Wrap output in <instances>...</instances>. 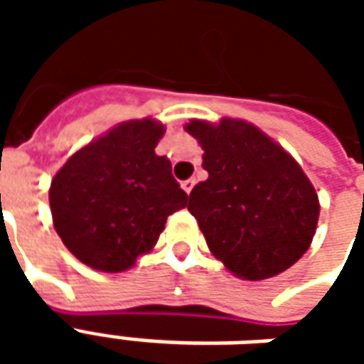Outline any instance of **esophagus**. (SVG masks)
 I'll list each match as a JSON object with an SVG mask.
<instances>
[{"label":"esophagus","mask_w":364,"mask_h":364,"mask_svg":"<svg viewBox=\"0 0 364 364\" xmlns=\"http://www.w3.org/2000/svg\"><path fill=\"white\" fill-rule=\"evenodd\" d=\"M181 187L185 193H191V191H193V187H195V179H187V181H183Z\"/></svg>","instance_id":"obj_1"}]
</instances>
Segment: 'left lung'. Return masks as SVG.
Returning a JSON list of instances; mask_svg holds the SVG:
<instances>
[{
    "label": "left lung",
    "instance_id": "left-lung-1",
    "mask_svg": "<svg viewBox=\"0 0 364 364\" xmlns=\"http://www.w3.org/2000/svg\"><path fill=\"white\" fill-rule=\"evenodd\" d=\"M208 179L195 185L189 213L228 271L261 281L287 271L310 247L320 203L294 159L244 120H191Z\"/></svg>",
    "mask_w": 364,
    "mask_h": 364
}]
</instances>
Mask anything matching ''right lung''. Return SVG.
<instances>
[{"mask_svg": "<svg viewBox=\"0 0 364 364\" xmlns=\"http://www.w3.org/2000/svg\"><path fill=\"white\" fill-rule=\"evenodd\" d=\"M161 136L156 120L122 122L54 175V228L82 263L105 273L132 267L156 245L167 216L187 206L171 161L154 151Z\"/></svg>", "mask_w": 364, "mask_h": 364, "instance_id": "right-lung-1", "label": "right lung"}]
</instances>
